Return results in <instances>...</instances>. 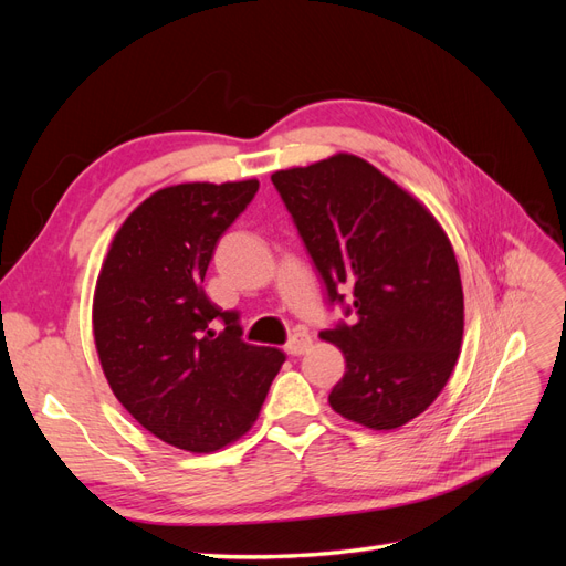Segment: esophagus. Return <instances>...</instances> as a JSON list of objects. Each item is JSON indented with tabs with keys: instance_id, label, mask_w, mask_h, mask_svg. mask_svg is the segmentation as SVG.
Listing matches in <instances>:
<instances>
[{
	"instance_id": "obj_1",
	"label": "esophagus",
	"mask_w": 566,
	"mask_h": 566,
	"mask_svg": "<svg viewBox=\"0 0 566 566\" xmlns=\"http://www.w3.org/2000/svg\"><path fill=\"white\" fill-rule=\"evenodd\" d=\"M310 347H312V335L304 331H297L293 337H290V342L285 345V352L290 356H302L304 352H310Z\"/></svg>"
}]
</instances>
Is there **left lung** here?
<instances>
[{
	"label": "left lung",
	"instance_id": "8db88e82",
	"mask_svg": "<svg viewBox=\"0 0 566 566\" xmlns=\"http://www.w3.org/2000/svg\"><path fill=\"white\" fill-rule=\"evenodd\" d=\"M271 181L328 300H352V325L321 333L347 364L333 410L397 430L432 406L460 356L465 302L449 235L416 196L352 153L279 169Z\"/></svg>",
	"mask_w": 566,
	"mask_h": 566
}]
</instances>
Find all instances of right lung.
<instances>
[{"instance_id": "right-lung-1", "label": "right lung", "mask_w": 566, "mask_h": 566, "mask_svg": "<svg viewBox=\"0 0 566 566\" xmlns=\"http://www.w3.org/2000/svg\"><path fill=\"white\" fill-rule=\"evenodd\" d=\"M260 181L160 188L117 229L94 290V342L129 416L169 447L212 453L260 416L285 354L241 339L202 290L217 241ZM226 328L219 334L213 321Z\"/></svg>"}]
</instances>
